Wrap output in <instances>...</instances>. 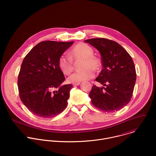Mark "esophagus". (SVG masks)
<instances>
[{"instance_id": "esophagus-1", "label": "esophagus", "mask_w": 156, "mask_h": 156, "mask_svg": "<svg viewBox=\"0 0 156 156\" xmlns=\"http://www.w3.org/2000/svg\"><path fill=\"white\" fill-rule=\"evenodd\" d=\"M80 84V83H73V86H78Z\"/></svg>"}]
</instances>
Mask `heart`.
I'll list each match as a JSON object with an SVG mask.
<instances>
[{"mask_svg":"<svg viewBox=\"0 0 156 156\" xmlns=\"http://www.w3.org/2000/svg\"><path fill=\"white\" fill-rule=\"evenodd\" d=\"M93 49L86 44L76 45L71 51L70 56L73 60L83 59L80 72L70 75L67 81L70 83H76L86 81L94 76V70H98L101 66L100 61L93 56ZM58 65L61 72L65 75H69L73 70L72 59L67 55L62 54L58 58Z\"/></svg>","mask_w":156,"mask_h":156,"instance_id":"b5f03b06","label":"heart"}]
</instances>
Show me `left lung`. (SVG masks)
I'll return each instance as SVG.
<instances>
[{"label":"left lung","mask_w":156,"mask_h":156,"mask_svg":"<svg viewBox=\"0 0 156 156\" xmlns=\"http://www.w3.org/2000/svg\"><path fill=\"white\" fill-rule=\"evenodd\" d=\"M101 55L102 70L96 79L103 86L94 85L89 96L93 105L105 112L120 110L130 101L136 80L134 62L115 41L105 38L84 41Z\"/></svg>","instance_id":"1"}]
</instances>
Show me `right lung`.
Segmentation results:
<instances>
[{"label":"right lung","mask_w":156,"mask_h":156,"mask_svg":"<svg viewBox=\"0 0 156 156\" xmlns=\"http://www.w3.org/2000/svg\"><path fill=\"white\" fill-rule=\"evenodd\" d=\"M73 44V41L41 42L22 62L18 79L20 98L27 108L38 117L52 118L67 105L73 86L62 84L65 78L58 61Z\"/></svg>","instance_id":"right-lung-1"}]
</instances>
